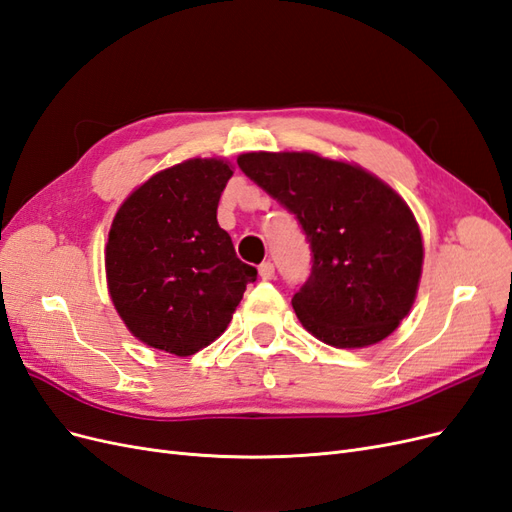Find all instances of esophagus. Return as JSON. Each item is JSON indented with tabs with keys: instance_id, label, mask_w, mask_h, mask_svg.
<instances>
[{
	"instance_id": "1",
	"label": "esophagus",
	"mask_w": 512,
	"mask_h": 512,
	"mask_svg": "<svg viewBox=\"0 0 512 512\" xmlns=\"http://www.w3.org/2000/svg\"><path fill=\"white\" fill-rule=\"evenodd\" d=\"M258 275H260L265 282L273 280V277H275V265H273V262H269V260L262 262V265L258 267Z\"/></svg>"
}]
</instances>
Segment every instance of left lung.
Returning <instances> with one entry per match:
<instances>
[{
    "label": "left lung",
    "mask_w": 512,
    "mask_h": 512,
    "mask_svg": "<svg viewBox=\"0 0 512 512\" xmlns=\"http://www.w3.org/2000/svg\"><path fill=\"white\" fill-rule=\"evenodd\" d=\"M237 164L305 232L312 273L292 297L303 327L335 348L389 337L423 269L421 230L404 198L361 166L309 151H254Z\"/></svg>",
    "instance_id": "left-lung-1"
}]
</instances>
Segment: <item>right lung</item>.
I'll return each instance as SVG.
<instances>
[{"instance_id": "add662e5", "label": "right lung", "mask_w": 512, "mask_h": 512, "mask_svg": "<svg viewBox=\"0 0 512 512\" xmlns=\"http://www.w3.org/2000/svg\"><path fill=\"white\" fill-rule=\"evenodd\" d=\"M232 177L224 160L194 158L160 170L115 215L106 243V282L134 337L190 356L220 337L258 271L237 258L218 224Z\"/></svg>"}]
</instances>
